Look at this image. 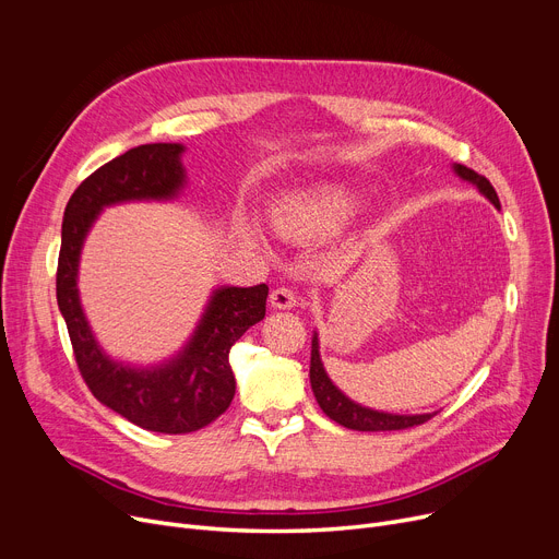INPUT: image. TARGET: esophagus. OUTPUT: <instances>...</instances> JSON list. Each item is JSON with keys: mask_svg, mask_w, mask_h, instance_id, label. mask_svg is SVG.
<instances>
[{"mask_svg": "<svg viewBox=\"0 0 559 559\" xmlns=\"http://www.w3.org/2000/svg\"><path fill=\"white\" fill-rule=\"evenodd\" d=\"M270 304H272V308H276V310H292V308H295V306L299 304V297H297L295 289H289V287H276V289H272Z\"/></svg>", "mask_w": 559, "mask_h": 559, "instance_id": "esophagus-1", "label": "esophagus"}]
</instances>
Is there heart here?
<instances>
[{"label":"heart","mask_w":559,"mask_h":559,"mask_svg":"<svg viewBox=\"0 0 559 559\" xmlns=\"http://www.w3.org/2000/svg\"><path fill=\"white\" fill-rule=\"evenodd\" d=\"M356 211L358 203L354 197L340 190H329L292 205L287 213V226L310 235V238H326V235H335L356 215Z\"/></svg>","instance_id":"heart-1"}]
</instances>
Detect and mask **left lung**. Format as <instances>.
Listing matches in <instances>:
<instances>
[{
    "instance_id": "1",
    "label": "left lung",
    "mask_w": 559,
    "mask_h": 559,
    "mask_svg": "<svg viewBox=\"0 0 559 559\" xmlns=\"http://www.w3.org/2000/svg\"><path fill=\"white\" fill-rule=\"evenodd\" d=\"M455 174L460 179L474 183L496 209H501V201H498V194L493 190V186L485 179V176L476 174L474 169H468L464 165H453ZM310 385L314 392V399L319 403V407L324 409L326 417H331L335 424L350 428V430H362V432H378V430H405L413 426H421L428 419H432L437 413L430 415H390V413H378V409L371 407H362L358 403L350 401L348 396H344L333 383L331 378L321 365L319 358V340L317 333L312 337V354H310Z\"/></svg>"
}]
</instances>
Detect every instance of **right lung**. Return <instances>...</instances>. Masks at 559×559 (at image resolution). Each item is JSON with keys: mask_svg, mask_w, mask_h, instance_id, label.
<instances>
[{"mask_svg": "<svg viewBox=\"0 0 559 559\" xmlns=\"http://www.w3.org/2000/svg\"><path fill=\"white\" fill-rule=\"evenodd\" d=\"M181 154L183 144H140L87 176L66 205L56 270L58 308L87 390L131 424L165 435L199 430L226 413L235 394L230 346L264 317L270 287L215 289L181 354L160 367L135 369L110 360L95 342L79 304L76 270L85 235L104 205L176 197L186 181Z\"/></svg>", "mask_w": 559, "mask_h": 559, "instance_id": "obj_1", "label": "right lung"}]
</instances>
